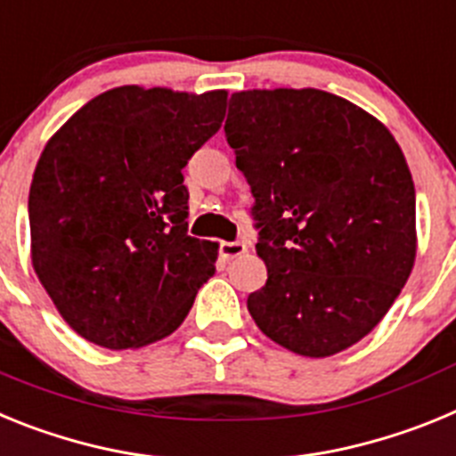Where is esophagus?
Masks as SVG:
<instances>
[{
  "label": "esophagus",
  "mask_w": 456,
  "mask_h": 456,
  "mask_svg": "<svg viewBox=\"0 0 456 456\" xmlns=\"http://www.w3.org/2000/svg\"><path fill=\"white\" fill-rule=\"evenodd\" d=\"M247 251V241H221L219 244V253L224 260H235V257L244 256Z\"/></svg>",
  "instance_id": "esophagus-1"
}]
</instances>
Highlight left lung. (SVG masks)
<instances>
[{
	"mask_svg": "<svg viewBox=\"0 0 456 456\" xmlns=\"http://www.w3.org/2000/svg\"><path fill=\"white\" fill-rule=\"evenodd\" d=\"M224 130L267 265L248 313L299 356L345 352L384 320L416 263V187L400 143L320 88L232 93Z\"/></svg>",
	"mask_w": 456,
	"mask_h": 456,
	"instance_id": "8db88e82",
	"label": "left lung"
}]
</instances>
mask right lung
Returning <instances> with one entry per match:
<instances>
[{"mask_svg": "<svg viewBox=\"0 0 456 456\" xmlns=\"http://www.w3.org/2000/svg\"><path fill=\"white\" fill-rule=\"evenodd\" d=\"M228 91L116 86L50 136L29 189L31 265L84 340L171 336L215 276L219 244L187 235L183 168L219 132Z\"/></svg>", "mask_w": 456, "mask_h": 456, "instance_id": "obj_1", "label": "right lung"}]
</instances>
